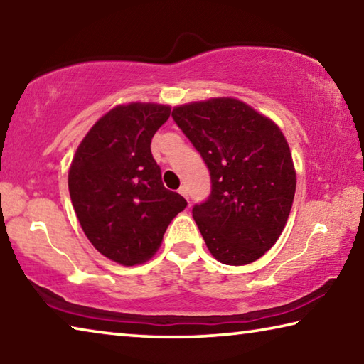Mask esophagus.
Returning <instances> with one entry per match:
<instances>
[{
	"instance_id": "obj_1",
	"label": "esophagus",
	"mask_w": 364,
	"mask_h": 364,
	"mask_svg": "<svg viewBox=\"0 0 364 364\" xmlns=\"http://www.w3.org/2000/svg\"><path fill=\"white\" fill-rule=\"evenodd\" d=\"M178 193H180V194L184 197V199H188V188H186V186H181L180 191H178Z\"/></svg>"
}]
</instances>
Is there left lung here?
<instances>
[{"label": "left lung", "instance_id": "8db88e82", "mask_svg": "<svg viewBox=\"0 0 364 364\" xmlns=\"http://www.w3.org/2000/svg\"><path fill=\"white\" fill-rule=\"evenodd\" d=\"M171 117L204 159L212 191L193 217L210 254L247 264L278 241L291 213L295 168L273 120L234 97L178 106Z\"/></svg>", "mask_w": 364, "mask_h": 364}]
</instances>
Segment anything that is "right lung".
Wrapping results in <instances>:
<instances>
[{
    "instance_id": "1",
    "label": "right lung",
    "mask_w": 364,
    "mask_h": 364,
    "mask_svg": "<svg viewBox=\"0 0 364 364\" xmlns=\"http://www.w3.org/2000/svg\"><path fill=\"white\" fill-rule=\"evenodd\" d=\"M170 106L132 102L97 120L69 170V193L82 230L97 252L125 267L156 254L167 226L188 202L164 186L151 141Z\"/></svg>"
}]
</instances>
